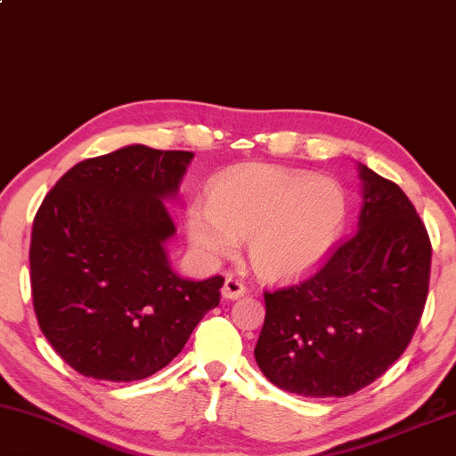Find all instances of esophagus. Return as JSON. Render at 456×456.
<instances>
[{"label":"esophagus","mask_w":456,"mask_h":456,"mask_svg":"<svg viewBox=\"0 0 456 456\" xmlns=\"http://www.w3.org/2000/svg\"><path fill=\"white\" fill-rule=\"evenodd\" d=\"M244 293H247V287H244V283L240 281V279L236 277H226V281H224V287H222V296L226 299H238L242 297Z\"/></svg>","instance_id":"1"}]
</instances>
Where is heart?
<instances>
[{"instance_id": "heart-1", "label": "heart", "mask_w": 456, "mask_h": 456, "mask_svg": "<svg viewBox=\"0 0 456 456\" xmlns=\"http://www.w3.org/2000/svg\"><path fill=\"white\" fill-rule=\"evenodd\" d=\"M346 193L330 177L275 167H244L216 181L209 206H195L187 230L193 247L212 258L234 255L248 238L258 275L283 281L304 275L326 256L346 222Z\"/></svg>"}]
</instances>
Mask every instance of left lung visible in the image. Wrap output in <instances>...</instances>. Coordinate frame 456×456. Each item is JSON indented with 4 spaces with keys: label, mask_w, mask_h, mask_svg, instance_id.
I'll return each mask as SVG.
<instances>
[{
    "label": "left lung",
    "mask_w": 456,
    "mask_h": 456,
    "mask_svg": "<svg viewBox=\"0 0 456 456\" xmlns=\"http://www.w3.org/2000/svg\"><path fill=\"white\" fill-rule=\"evenodd\" d=\"M359 230L301 281L265 291L255 359L277 387L346 397L408 348L428 297L432 247L399 185L359 165Z\"/></svg>",
    "instance_id": "left-lung-1"
}]
</instances>
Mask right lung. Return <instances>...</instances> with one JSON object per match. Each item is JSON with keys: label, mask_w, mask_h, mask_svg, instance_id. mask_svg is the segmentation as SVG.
Instances as JSON below:
<instances>
[{"label": "right lung", "mask_w": 456, "mask_h": 456, "mask_svg": "<svg viewBox=\"0 0 456 456\" xmlns=\"http://www.w3.org/2000/svg\"><path fill=\"white\" fill-rule=\"evenodd\" d=\"M193 152L130 144L77 163L38 208L30 285L38 326L77 373L103 381L151 377L181 353L220 304L224 277H179L165 242V201Z\"/></svg>", "instance_id": "1"}]
</instances>
